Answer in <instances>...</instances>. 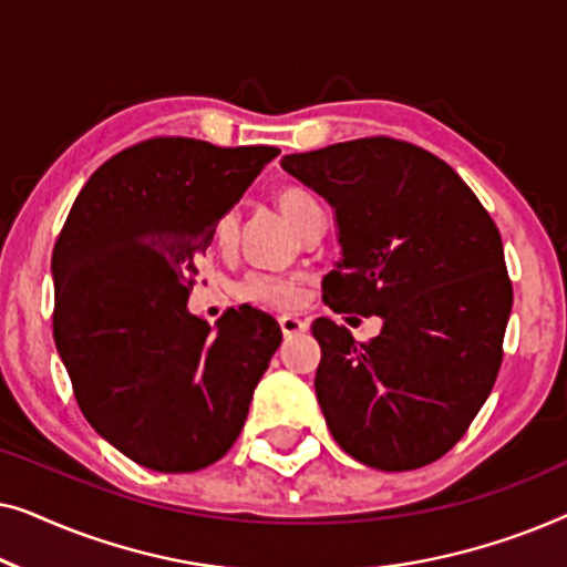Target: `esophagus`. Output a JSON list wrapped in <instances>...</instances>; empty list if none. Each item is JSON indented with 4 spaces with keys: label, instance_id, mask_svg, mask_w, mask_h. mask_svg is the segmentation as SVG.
Instances as JSON below:
<instances>
[{
    "label": "esophagus",
    "instance_id": "1",
    "mask_svg": "<svg viewBox=\"0 0 567 567\" xmlns=\"http://www.w3.org/2000/svg\"><path fill=\"white\" fill-rule=\"evenodd\" d=\"M278 324H281V332L286 338L299 336V332L307 330V322L299 320V317H293V315H281L278 317Z\"/></svg>",
    "mask_w": 567,
    "mask_h": 567
}]
</instances>
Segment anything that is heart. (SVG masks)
<instances>
[{
	"label": "heart",
	"mask_w": 567,
	"mask_h": 567,
	"mask_svg": "<svg viewBox=\"0 0 567 567\" xmlns=\"http://www.w3.org/2000/svg\"><path fill=\"white\" fill-rule=\"evenodd\" d=\"M276 206L286 219H289L299 231L307 227L309 221L322 216V208L317 200L309 196L307 190L297 188V185H286V188L276 190ZM239 237V219L235 212H227L219 216L214 224V245L221 252H229L237 245ZM239 293L245 299L258 301V305L268 307H293L301 299V286L297 278L289 276H270V274H250L239 286Z\"/></svg>",
	"instance_id": "b5f03b06"
}]
</instances>
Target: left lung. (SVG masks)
I'll list each match as a JSON object with an SVG mask.
<instances>
[{
    "label": "left lung",
    "mask_w": 567,
    "mask_h": 567,
    "mask_svg": "<svg viewBox=\"0 0 567 567\" xmlns=\"http://www.w3.org/2000/svg\"><path fill=\"white\" fill-rule=\"evenodd\" d=\"M281 167L336 212L343 252L322 278L324 305L382 317L369 343L328 317L312 322L332 439L374 470L436 462L501 369L514 291L498 227L444 159L398 138L286 154Z\"/></svg>",
    "instance_id": "1"
}]
</instances>
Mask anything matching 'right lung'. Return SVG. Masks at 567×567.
Instances as JSON below:
<instances>
[{"instance_id": "1", "label": "right lung", "mask_w": 567, "mask_h": 567, "mask_svg": "<svg viewBox=\"0 0 567 567\" xmlns=\"http://www.w3.org/2000/svg\"><path fill=\"white\" fill-rule=\"evenodd\" d=\"M278 154L150 138L97 167L66 216L51 258L53 340L84 417L142 467L221 460L281 346L255 307L214 328L188 312L214 224Z\"/></svg>"}]
</instances>
